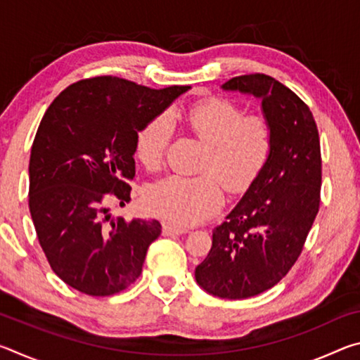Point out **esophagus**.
<instances>
[{
	"instance_id": "esophagus-1",
	"label": "esophagus",
	"mask_w": 360,
	"mask_h": 360,
	"mask_svg": "<svg viewBox=\"0 0 360 360\" xmlns=\"http://www.w3.org/2000/svg\"><path fill=\"white\" fill-rule=\"evenodd\" d=\"M188 229L184 227H176V225L172 224H163V235L167 236H172V235H182V233H187Z\"/></svg>"
}]
</instances>
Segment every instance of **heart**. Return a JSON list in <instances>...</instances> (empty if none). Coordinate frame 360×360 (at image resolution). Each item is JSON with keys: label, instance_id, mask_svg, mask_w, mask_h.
<instances>
[{"label": "heart", "instance_id": "heart-1", "mask_svg": "<svg viewBox=\"0 0 360 360\" xmlns=\"http://www.w3.org/2000/svg\"><path fill=\"white\" fill-rule=\"evenodd\" d=\"M169 120L184 124L206 146L200 169L211 174L163 178L149 188L148 202L168 222L186 227L202 222L221 206L219 180L231 193L252 184L270 157L275 131L265 115H245L225 98L203 100L186 112L173 111ZM169 120L157 115L138 131L135 155L146 168L160 165L172 135Z\"/></svg>", "mask_w": 360, "mask_h": 360}]
</instances>
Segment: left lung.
<instances>
[{
    "instance_id": "obj_1",
    "label": "left lung",
    "mask_w": 360,
    "mask_h": 360,
    "mask_svg": "<svg viewBox=\"0 0 360 360\" xmlns=\"http://www.w3.org/2000/svg\"><path fill=\"white\" fill-rule=\"evenodd\" d=\"M222 89L262 100L275 131L265 167L212 230L208 257L195 268L208 294L240 300L278 284L300 255L319 211L321 144L309 108L276 79L257 72Z\"/></svg>"
}]
</instances>
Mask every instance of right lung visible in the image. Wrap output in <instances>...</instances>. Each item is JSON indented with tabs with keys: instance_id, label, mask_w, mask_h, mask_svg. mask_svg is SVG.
<instances>
[{
	"instance_id": "right-lung-1",
	"label": "right lung",
	"mask_w": 360,
	"mask_h": 360,
	"mask_svg": "<svg viewBox=\"0 0 360 360\" xmlns=\"http://www.w3.org/2000/svg\"><path fill=\"white\" fill-rule=\"evenodd\" d=\"M187 90L98 76L70 85L47 108L32 146L28 205L49 265L72 289L114 295L141 275L162 225L112 217L106 202H130L138 131Z\"/></svg>"
}]
</instances>
